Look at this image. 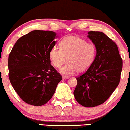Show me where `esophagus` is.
<instances>
[{
    "label": "esophagus",
    "mask_w": 130,
    "mask_h": 130,
    "mask_svg": "<svg viewBox=\"0 0 130 130\" xmlns=\"http://www.w3.org/2000/svg\"><path fill=\"white\" fill-rule=\"evenodd\" d=\"M62 79H63V80H66V79H69V77H68V76H65V75H63V76H62Z\"/></svg>",
    "instance_id": "34e87169"
}]
</instances>
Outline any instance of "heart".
Here are the masks:
<instances>
[{"mask_svg": "<svg viewBox=\"0 0 130 130\" xmlns=\"http://www.w3.org/2000/svg\"><path fill=\"white\" fill-rule=\"evenodd\" d=\"M96 55L93 44L76 36H67L60 42V47L55 46L50 51L51 63L56 68H60L67 60V63L60 72L65 75H72L76 71L81 73L90 67Z\"/></svg>", "mask_w": 130, "mask_h": 130, "instance_id": "1", "label": "heart"}]
</instances>
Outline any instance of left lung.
Masks as SVG:
<instances>
[{"instance_id":"1","label":"left lung","mask_w":130,"mask_h":130,"mask_svg":"<svg viewBox=\"0 0 130 130\" xmlns=\"http://www.w3.org/2000/svg\"><path fill=\"white\" fill-rule=\"evenodd\" d=\"M88 34L95 45L96 55L88 70L76 77L74 95L81 105L93 107L105 102L117 88L123 60L116 44L105 34L91 31Z\"/></svg>"}]
</instances>
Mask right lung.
<instances>
[{
    "mask_svg": "<svg viewBox=\"0 0 130 130\" xmlns=\"http://www.w3.org/2000/svg\"><path fill=\"white\" fill-rule=\"evenodd\" d=\"M56 34L34 30L20 37L9 55V78L20 99L34 106L46 104L62 77L51 65Z\"/></svg>",
    "mask_w": 130,
    "mask_h": 130,
    "instance_id": "1",
    "label": "right lung"
}]
</instances>
